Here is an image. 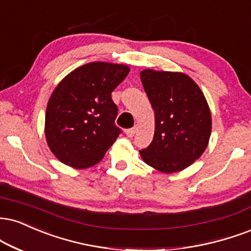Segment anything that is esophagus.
I'll use <instances>...</instances> for the list:
<instances>
[{
	"instance_id": "esophagus-1",
	"label": "esophagus",
	"mask_w": 251,
	"mask_h": 251,
	"mask_svg": "<svg viewBox=\"0 0 251 251\" xmlns=\"http://www.w3.org/2000/svg\"><path fill=\"white\" fill-rule=\"evenodd\" d=\"M135 132H137V126H134L133 128H128V129H126L125 133H126V135H127L128 138H132V137H133V135L135 134Z\"/></svg>"
}]
</instances>
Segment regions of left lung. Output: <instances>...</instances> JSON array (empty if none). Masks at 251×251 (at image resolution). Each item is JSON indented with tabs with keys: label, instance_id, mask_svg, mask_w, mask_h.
Returning <instances> with one entry per match:
<instances>
[{
	"label": "left lung",
	"instance_id": "8db88e82",
	"mask_svg": "<svg viewBox=\"0 0 251 251\" xmlns=\"http://www.w3.org/2000/svg\"><path fill=\"white\" fill-rule=\"evenodd\" d=\"M141 83L155 116L154 137L141 159L161 173L189 167L206 151L212 113L198 84L183 72L145 69Z\"/></svg>",
	"mask_w": 251,
	"mask_h": 251
}]
</instances>
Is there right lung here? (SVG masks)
<instances>
[{
	"label": "right lung",
	"mask_w": 251,
	"mask_h": 251,
	"mask_svg": "<svg viewBox=\"0 0 251 251\" xmlns=\"http://www.w3.org/2000/svg\"><path fill=\"white\" fill-rule=\"evenodd\" d=\"M128 72L125 64L92 62L59 81L48 101L44 133L60 162L85 170L101 161L120 133L111 93Z\"/></svg>",
	"instance_id": "1"
}]
</instances>
